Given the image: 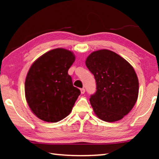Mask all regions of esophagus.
Wrapping results in <instances>:
<instances>
[{"label":"esophagus","instance_id":"34e87169","mask_svg":"<svg viewBox=\"0 0 159 159\" xmlns=\"http://www.w3.org/2000/svg\"><path fill=\"white\" fill-rule=\"evenodd\" d=\"M85 92V88H81V89H80V93H81V94H84Z\"/></svg>","mask_w":159,"mask_h":159}]
</instances>
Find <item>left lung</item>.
Returning a JSON list of instances; mask_svg holds the SVG:
<instances>
[{
  "instance_id": "obj_1",
  "label": "left lung",
  "mask_w": 159,
  "mask_h": 159,
  "mask_svg": "<svg viewBox=\"0 0 159 159\" xmlns=\"http://www.w3.org/2000/svg\"><path fill=\"white\" fill-rule=\"evenodd\" d=\"M85 64L96 80V93L90 98L95 114L107 122L120 120L138 99L139 81L133 67L109 50L92 52Z\"/></svg>"
}]
</instances>
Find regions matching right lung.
Returning <instances> with one entry per match:
<instances>
[{
    "label": "right lung",
    "instance_id": "add662e5",
    "mask_svg": "<svg viewBox=\"0 0 159 159\" xmlns=\"http://www.w3.org/2000/svg\"><path fill=\"white\" fill-rule=\"evenodd\" d=\"M73 52L63 48L50 50L34 61L25 80V97L32 112L46 122L55 123L71 113L80 94L68 70Z\"/></svg>",
    "mask_w": 159,
    "mask_h": 159
}]
</instances>
